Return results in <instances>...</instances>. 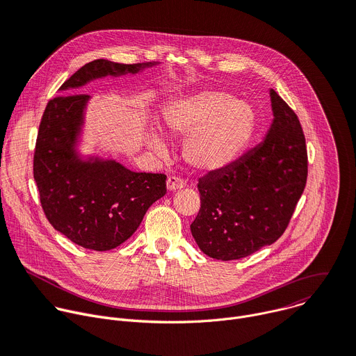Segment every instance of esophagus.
I'll use <instances>...</instances> for the list:
<instances>
[{
	"instance_id": "esophagus-1",
	"label": "esophagus",
	"mask_w": 356,
	"mask_h": 356,
	"mask_svg": "<svg viewBox=\"0 0 356 356\" xmlns=\"http://www.w3.org/2000/svg\"><path fill=\"white\" fill-rule=\"evenodd\" d=\"M183 187H184V181H183L181 179H179V177L172 176V177H169V179L166 180V188H168L169 191H177V190H180V188H183Z\"/></svg>"
}]
</instances>
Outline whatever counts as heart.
Returning <instances> with one entry per match:
<instances>
[{
  "mask_svg": "<svg viewBox=\"0 0 356 356\" xmlns=\"http://www.w3.org/2000/svg\"><path fill=\"white\" fill-rule=\"evenodd\" d=\"M168 131L188 136L183 156L200 173H217L231 166L242 154L255 131L253 110L225 91L207 90L170 101L163 113ZM147 145L166 155L165 139L152 132Z\"/></svg>",
  "mask_w": 356,
  "mask_h": 356,
  "instance_id": "heart-1",
  "label": "heart"
}]
</instances>
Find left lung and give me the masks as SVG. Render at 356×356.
I'll return each instance as SVG.
<instances>
[{
	"label": "left lung",
	"instance_id": "8db88e82",
	"mask_svg": "<svg viewBox=\"0 0 356 356\" xmlns=\"http://www.w3.org/2000/svg\"><path fill=\"white\" fill-rule=\"evenodd\" d=\"M270 101L273 122L264 142L198 180L201 209L190 229L213 259H241L276 242L306 187L307 147L300 121L275 90Z\"/></svg>",
	"mask_w": 356,
	"mask_h": 356
}]
</instances>
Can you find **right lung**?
<instances>
[{
	"label": "right lung",
	"mask_w": 356,
	"mask_h": 356,
	"mask_svg": "<svg viewBox=\"0 0 356 356\" xmlns=\"http://www.w3.org/2000/svg\"><path fill=\"white\" fill-rule=\"evenodd\" d=\"M156 65L97 59L80 67L59 91L77 92L92 80L136 74ZM88 99L77 92L49 101L35 146L33 179L52 227L76 245L101 252L120 246L138 229L147 209L166 194V176L136 173L113 159L83 158L77 143Z\"/></svg>",
	"instance_id": "1"
}]
</instances>
